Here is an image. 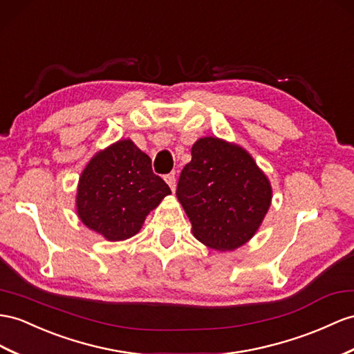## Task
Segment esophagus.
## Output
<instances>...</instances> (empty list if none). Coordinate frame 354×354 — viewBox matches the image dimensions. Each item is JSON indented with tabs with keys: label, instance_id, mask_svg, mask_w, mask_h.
<instances>
[{
	"label": "esophagus",
	"instance_id": "esophagus-1",
	"mask_svg": "<svg viewBox=\"0 0 354 354\" xmlns=\"http://www.w3.org/2000/svg\"><path fill=\"white\" fill-rule=\"evenodd\" d=\"M165 180L167 183V185L170 187L171 192H175L176 188V178H175V174H169L165 176Z\"/></svg>",
	"mask_w": 354,
	"mask_h": 354
}]
</instances>
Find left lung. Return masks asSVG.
Returning a JSON list of instances; mask_svg holds the SVG:
<instances>
[{
    "label": "left lung",
    "instance_id": "left-lung-1",
    "mask_svg": "<svg viewBox=\"0 0 354 354\" xmlns=\"http://www.w3.org/2000/svg\"><path fill=\"white\" fill-rule=\"evenodd\" d=\"M176 196L194 238L224 252L257 233L270 207L272 185L247 149L207 136L193 145Z\"/></svg>",
    "mask_w": 354,
    "mask_h": 354
}]
</instances>
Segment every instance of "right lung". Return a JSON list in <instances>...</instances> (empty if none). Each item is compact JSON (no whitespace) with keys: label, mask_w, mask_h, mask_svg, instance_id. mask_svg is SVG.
Segmentation results:
<instances>
[{"label":"right lung","mask_w":354,"mask_h":354,"mask_svg":"<svg viewBox=\"0 0 354 354\" xmlns=\"http://www.w3.org/2000/svg\"><path fill=\"white\" fill-rule=\"evenodd\" d=\"M169 194V185L153 175L151 158L122 139L88 161L79 178L76 212L106 241H125L140 232L148 214Z\"/></svg>","instance_id":"add662e5"}]
</instances>
